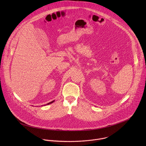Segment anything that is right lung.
Segmentation results:
<instances>
[{
    "mask_svg": "<svg viewBox=\"0 0 146 146\" xmlns=\"http://www.w3.org/2000/svg\"><path fill=\"white\" fill-rule=\"evenodd\" d=\"M54 102V100H53V101H52V102H50V103H47V105H49V104H51V103H53Z\"/></svg>",
    "mask_w": 146,
    "mask_h": 146,
    "instance_id": "1",
    "label": "right lung"
}]
</instances>
